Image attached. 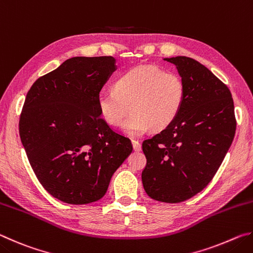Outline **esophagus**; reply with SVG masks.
<instances>
[{"mask_svg": "<svg viewBox=\"0 0 253 253\" xmlns=\"http://www.w3.org/2000/svg\"><path fill=\"white\" fill-rule=\"evenodd\" d=\"M131 143H132V147H134V151L135 152H139L140 149H142V145H140V143L138 142V140L132 139Z\"/></svg>", "mask_w": 253, "mask_h": 253, "instance_id": "34e87169", "label": "esophagus"}]
</instances>
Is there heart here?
<instances>
[{"instance_id": "obj_1", "label": "heart", "mask_w": 253, "mask_h": 253, "mask_svg": "<svg viewBox=\"0 0 253 253\" xmlns=\"http://www.w3.org/2000/svg\"><path fill=\"white\" fill-rule=\"evenodd\" d=\"M185 98L181 76L155 66H139L118 77L115 89L100 91L97 101L102 119L113 127L121 126L131 109L124 128L130 135H143L151 128L163 130L172 125Z\"/></svg>"}]
</instances>
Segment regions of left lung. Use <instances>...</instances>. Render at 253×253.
I'll list each match as a JSON object with an SVG mask.
<instances>
[{"label":"left lung","instance_id":"obj_1","mask_svg":"<svg viewBox=\"0 0 253 253\" xmlns=\"http://www.w3.org/2000/svg\"><path fill=\"white\" fill-rule=\"evenodd\" d=\"M186 84L182 111L172 125L143 142L147 164L142 181L147 195L179 203L212 181L234 138L232 95L207 67L188 57L165 58Z\"/></svg>","mask_w":253,"mask_h":253}]
</instances>
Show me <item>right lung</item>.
I'll return each mask as SVG.
<instances>
[{"instance_id": "add662e5", "label": "right lung", "mask_w": 253, "mask_h": 253, "mask_svg": "<svg viewBox=\"0 0 253 253\" xmlns=\"http://www.w3.org/2000/svg\"><path fill=\"white\" fill-rule=\"evenodd\" d=\"M115 62L114 57L68 59L27 93L21 142L41 185L65 203L100 200L132 151L129 138L111 129L98 107Z\"/></svg>"}]
</instances>
